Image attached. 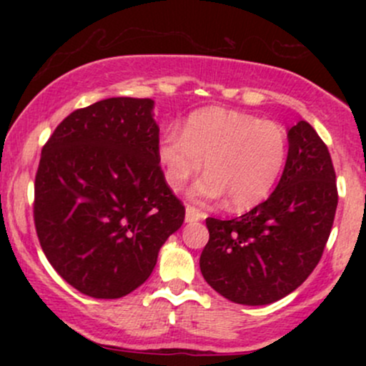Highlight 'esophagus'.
<instances>
[{"mask_svg":"<svg viewBox=\"0 0 366 366\" xmlns=\"http://www.w3.org/2000/svg\"><path fill=\"white\" fill-rule=\"evenodd\" d=\"M207 218V213H203L201 209H197L192 204H187L186 207V222H197V220H203Z\"/></svg>","mask_w":366,"mask_h":366,"instance_id":"obj_1","label":"esophagus"}]
</instances>
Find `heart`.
<instances>
[{"label":"heart","instance_id":"obj_1","mask_svg":"<svg viewBox=\"0 0 366 366\" xmlns=\"http://www.w3.org/2000/svg\"><path fill=\"white\" fill-rule=\"evenodd\" d=\"M287 153L282 125L218 107L192 113L182 134H165L158 146L172 189H182L207 162L208 175L192 187L191 196L196 201L227 196L234 209L253 208L267 199L282 174Z\"/></svg>","mask_w":366,"mask_h":366}]
</instances>
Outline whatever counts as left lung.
<instances>
[{
  "mask_svg": "<svg viewBox=\"0 0 366 366\" xmlns=\"http://www.w3.org/2000/svg\"><path fill=\"white\" fill-rule=\"evenodd\" d=\"M287 137V162L270 197L242 217L207 218L201 274L234 303L282 300L308 279L329 241L337 208L329 148L305 120Z\"/></svg>",
  "mask_w": 366,
  "mask_h": 366,
  "instance_id": "1",
  "label": "left lung"
}]
</instances>
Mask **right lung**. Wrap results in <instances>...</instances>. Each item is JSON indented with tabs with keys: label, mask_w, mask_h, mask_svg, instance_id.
Returning <instances> with one entry per match:
<instances>
[{
	"label": "right lung",
	"mask_w": 366,
	"mask_h": 366,
	"mask_svg": "<svg viewBox=\"0 0 366 366\" xmlns=\"http://www.w3.org/2000/svg\"><path fill=\"white\" fill-rule=\"evenodd\" d=\"M148 98H108L60 122L41 151L34 225L54 270L96 300L148 280L186 208L159 165Z\"/></svg>",
	"instance_id": "obj_1"
}]
</instances>
